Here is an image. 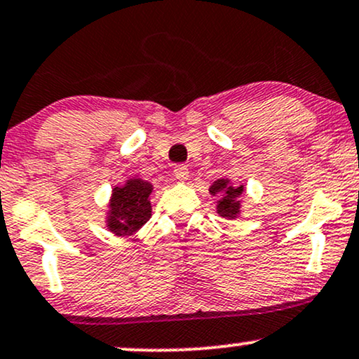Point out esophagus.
<instances>
[{
  "instance_id": "esophagus-1",
  "label": "esophagus",
  "mask_w": 359,
  "mask_h": 359,
  "mask_svg": "<svg viewBox=\"0 0 359 359\" xmlns=\"http://www.w3.org/2000/svg\"><path fill=\"white\" fill-rule=\"evenodd\" d=\"M174 175H175V179L177 180H180V182H184V180H187V177H189V168H187V165H175L174 167Z\"/></svg>"
}]
</instances>
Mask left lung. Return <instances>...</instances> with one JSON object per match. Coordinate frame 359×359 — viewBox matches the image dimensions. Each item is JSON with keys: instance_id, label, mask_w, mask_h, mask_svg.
Returning <instances> with one entry per match:
<instances>
[{"instance_id": "left-lung-1", "label": "left lung", "mask_w": 359, "mask_h": 359, "mask_svg": "<svg viewBox=\"0 0 359 359\" xmlns=\"http://www.w3.org/2000/svg\"><path fill=\"white\" fill-rule=\"evenodd\" d=\"M209 192L217 196V214L226 219H236L241 214L239 197L244 194V185L234 187L229 179H219L210 185Z\"/></svg>"}]
</instances>
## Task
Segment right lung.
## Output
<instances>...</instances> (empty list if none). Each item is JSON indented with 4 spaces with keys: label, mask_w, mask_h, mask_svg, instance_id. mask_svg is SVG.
Returning <instances> with one entry per match:
<instances>
[{
    "label": "right lung",
    "mask_w": 359,
    "mask_h": 359,
    "mask_svg": "<svg viewBox=\"0 0 359 359\" xmlns=\"http://www.w3.org/2000/svg\"><path fill=\"white\" fill-rule=\"evenodd\" d=\"M154 185L147 180L128 179L122 187H114L107 215V227L115 236H132L152 215L150 194Z\"/></svg>",
    "instance_id": "add662e5"
}]
</instances>
